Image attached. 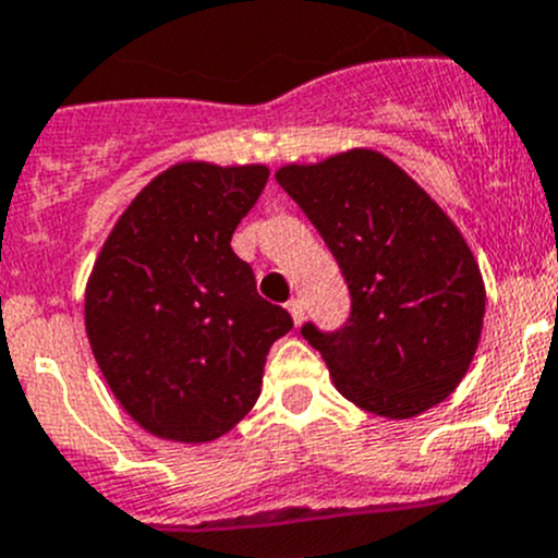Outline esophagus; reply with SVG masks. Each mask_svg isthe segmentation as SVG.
Returning a JSON list of instances; mask_svg holds the SVG:
<instances>
[{
  "mask_svg": "<svg viewBox=\"0 0 558 558\" xmlns=\"http://www.w3.org/2000/svg\"><path fill=\"white\" fill-rule=\"evenodd\" d=\"M288 312H290V317H293L295 326H299V323L304 320V301H301V299H290L288 301Z\"/></svg>",
  "mask_w": 558,
  "mask_h": 558,
  "instance_id": "esophagus-1",
  "label": "esophagus"
}]
</instances>
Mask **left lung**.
<instances>
[{"mask_svg":"<svg viewBox=\"0 0 558 558\" xmlns=\"http://www.w3.org/2000/svg\"><path fill=\"white\" fill-rule=\"evenodd\" d=\"M276 183L320 232L350 290L342 328H301L333 386L386 418L418 416L447 400L474 359L485 317L480 265L452 219L375 150L290 163Z\"/></svg>","mask_w":558,"mask_h":558,"instance_id":"8db88e82","label":"left lung"}]
</instances>
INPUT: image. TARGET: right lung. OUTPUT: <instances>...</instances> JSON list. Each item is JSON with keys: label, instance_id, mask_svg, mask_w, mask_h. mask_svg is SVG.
I'll return each instance as SVG.
<instances>
[{"label": "right lung", "instance_id": "right-lung-1", "mask_svg": "<svg viewBox=\"0 0 558 558\" xmlns=\"http://www.w3.org/2000/svg\"><path fill=\"white\" fill-rule=\"evenodd\" d=\"M268 169L174 163L106 238L84 295L89 348L120 405L158 438L205 444L257 402L265 355L293 328L230 241Z\"/></svg>", "mask_w": 558, "mask_h": 558}]
</instances>
